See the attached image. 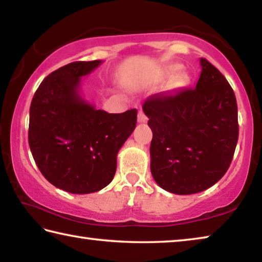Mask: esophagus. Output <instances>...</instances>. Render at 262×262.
I'll return each mask as SVG.
<instances>
[{
  "label": "esophagus",
  "instance_id": "34e87169",
  "mask_svg": "<svg viewBox=\"0 0 262 262\" xmlns=\"http://www.w3.org/2000/svg\"><path fill=\"white\" fill-rule=\"evenodd\" d=\"M147 120H148L147 115L142 112V111H140L139 114H137V121H139L140 123H144V122H147Z\"/></svg>",
  "mask_w": 262,
  "mask_h": 262
}]
</instances>
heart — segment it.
I'll return each instance as SVG.
<instances>
[{
    "instance_id": "obj_1",
    "label": "heart",
    "mask_w": 262,
    "mask_h": 262,
    "mask_svg": "<svg viewBox=\"0 0 262 262\" xmlns=\"http://www.w3.org/2000/svg\"><path fill=\"white\" fill-rule=\"evenodd\" d=\"M172 69H176V67H173V68H172Z\"/></svg>"
}]
</instances>
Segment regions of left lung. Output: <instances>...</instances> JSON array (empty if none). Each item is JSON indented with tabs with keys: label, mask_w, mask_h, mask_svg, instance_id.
Wrapping results in <instances>:
<instances>
[{
	"label": "left lung",
	"mask_w": 262,
	"mask_h": 262,
	"mask_svg": "<svg viewBox=\"0 0 262 262\" xmlns=\"http://www.w3.org/2000/svg\"><path fill=\"white\" fill-rule=\"evenodd\" d=\"M193 89L159 92L144 101L152 130L150 170L167 192L195 194L215 185L231 164L238 141L237 100L206 59Z\"/></svg>",
	"instance_id": "1"
}]
</instances>
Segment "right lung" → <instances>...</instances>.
<instances>
[{
	"label": "right lung",
	"instance_id": "right-lung-1",
	"mask_svg": "<svg viewBox=\"0 0 262 262\" xmlns=\"http://www.w3.org/2000/svg\"><path fill=\"white\" fill-rule=\"evenodd\" d=\"M100 63L76 61L51 73L30 106L34 162L52 185L73 194L98 192L112 181L119 150L136 127V108L107 113L79 95L81 77Z\"/></svg>",
	"mask_w": 262,
	"mask_h": 262
}]
</instances>
